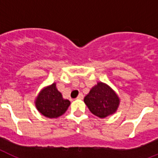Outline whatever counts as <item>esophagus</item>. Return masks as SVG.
I'll use <instances>...</instances> for the list:
<instances>
[{
    "label": "esophagus",
    "mask_w": 158,
    "mask_h": 158,
    "mask_svg": "<svg viewBox=\"0 0 158 158\" xmlns=\"http://www.w3.org/2000/svg\"><path fill=\"white\" fill-rule=\"evenodd\" d=\"M84 98V95H83V94H79V96L77 97V99H83Z\"/></svg>",
    "instance_id": "34e87169"
}]
</instances>
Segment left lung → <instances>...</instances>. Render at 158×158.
I'll return each instance as SVG.
<instances>
[{"label": "left lung", "mask_w": 158, "mask_h": 158, "mask_svg": "<svg viewBox=\"0 0 158 158\" xmlns=\"http://www.w3.org/2000/svg\"><path fill=\"white\" fill-rule=\"evenodd\" d=\"M89 110L100 118H105L117 110L119 98L110 87L103 83H98L84 99Z\"/></svg>", "instance_id": "1"}]
</instances>
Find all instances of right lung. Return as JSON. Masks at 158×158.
Here are the masks:
<instances>
[{
    "label": "right lung",
    "instance_id": "1",
    "mask_svg": "<svg viewBox=\"0 0 158 158\" xmlns=\"http://www.w3.org/2000/svg\"><path fill=\"white\" fill-rule=\"evenodd\" d=\"M69 104V100L63 99L61 94L56 88V84L43 89L36 99V106L39 112L49 118H57L63 115Z\"/></svg>",
    "mask_w": 158,
    "mask_h": 158
}]
</instances>
